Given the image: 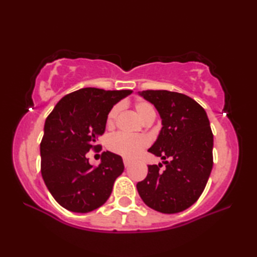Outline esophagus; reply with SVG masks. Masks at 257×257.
Returning <instances> with one entry per match:
<instances>
[{"mask_svg":"<svg viewBox=\"0 0 257 257\" xmlns=\"http://www.w3.org/2000/svg\"><path fill=\"white\" fill-rule=\"evenodd\" d=\"M132 161L130 160H128V159H123V164H124V167L125 168H128V167H130V165H132Z\"/></svg>","mask_w":257,"mask_h":257,"instance_id":"1","label":"esophagus"}]
</instances>
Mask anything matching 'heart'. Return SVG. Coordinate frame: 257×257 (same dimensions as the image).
I'll return each instance as SVG.
<instances>
[{"label":"heart","instance_id":"obj_1","mask_svg":"<svg viewBox=\"0 0 257 257\" xmlns=\"http://www.w3.org/2000/svg\"><path fill=\"white\" fill-rule=\"evenodd\" d=\"M121 110L120 105H114L110 112L107 113L106 116V127L113 128L115 124V121L118 119L119 112ZM135 110L138 113L143 121L149 119L150 116H155V111L153 106L150 103L145 101H138L135 104ZM149 146V139L145 136H134V135H127V134H115L108 139V149L112 152L119 154L121 156H124L127 159H134L141 153V152Z\"/></svg>","mask_w":257,"mask_h":257}]
</instances>
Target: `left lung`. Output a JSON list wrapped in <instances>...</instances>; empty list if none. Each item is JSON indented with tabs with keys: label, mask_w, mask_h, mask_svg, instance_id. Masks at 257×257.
Returning a JSON list of instances; mask_svg holds the SVG:
<instances>
[{
	"label": "left lung",
	"mask_w": 257,
	"mask_h": 257,
	"mask_svg": "<svg viewBox=\"0 0 257 257\" xmlns=\"http://www.w3.org/2000/svg\"><path fill=\"white\" fill-rule=\"evenodd\" d=\"M139 96L153 104L162 128L149 152L162 164L149 165L137 190L147 206L173 214L190 207L205 188L213 167V134L207 114L187 95L169 90H143Z\"/></svg>",
	"instance_id": "left-lung-1"
}]
</instances>
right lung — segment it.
Returning a JSON list of instances; mask_svg holds the SVG:
<instances>
[{
	"instance_id": "right-lung-1",
	"label": "right lung",
	"mask_w": 257,
	"mask_h": 257,
	"mask_svg": "<svg viewBox=\"0 0 257 257\" xmlns=\"http://www.w3.org/2000/svg\"><path fill=\"white\" fill-rule=\"evenodd\" d=\"M132 93L81 88L61 98L46 118L41 171L47 189L62 207L88 213L110 197L113 184L124 170L122 158L106 151L94 168L87 153L99 149L96 141L105 132L113 105Z\"/></svg>"
}]
</instances>
